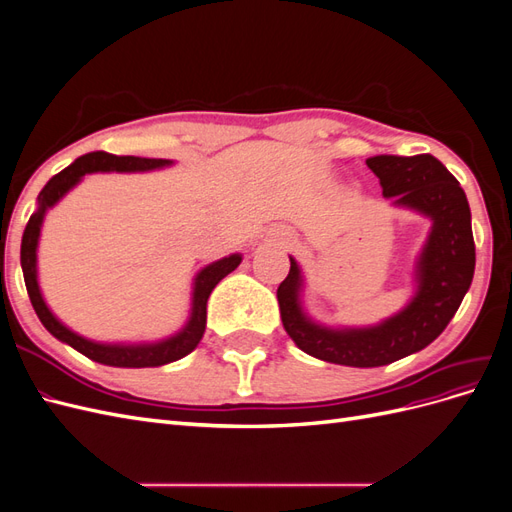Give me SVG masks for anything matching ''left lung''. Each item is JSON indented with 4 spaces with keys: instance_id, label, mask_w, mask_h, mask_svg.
Segmentation results:
<instances>
[{
    "instance_id": "left-lung-1",
    "label": "left lung",
    "mask_w": 512,
    "mask_h": 512,
    "mask_svg": "<svg viewBox=\"0 0 512 512\" xmlns=\"http://www.w3.org/2000/svg\"><path fill=\"white\" fill-rule=\"evenodd\" d=\"M367 166L382 194L397 207L427 215L431 232L416 262V294L399 314L376 327L329 329L312 322L301 307L303 286L297 260L277 288L286 333L303 352L348 367H380L429 346L451 322L472 284L476 250L466 192L446 166L429 153L374 156Z\"/></svg>"
}]
</instances>
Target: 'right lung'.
<instances>
[{
    "mask_svg": "<svg viewBox=\"0 0 512 512\" xmlns=\"http://www.w3.org/2000/svg\"><path fill=\"white\" fill-rule=\"evenodd\" d=\"M173 164L170 160H156V158H136V156H113L106 151H91L74 160L68 168L61 170L49 183L44 185L38 194V209L29 218L23 241H21V267L29 301H32L40 322L44 329L49 331L59 342L72 346L85 354L87 359L111 365V367H160L166 363H173L190 354L200 339H203L207 327V299L211 290L218 286L228 273L235 271L241 265V254H230L218 262H211L203 271L196 275L194 292H192V314L185 327L175 333L173 337L162 339L156 344H98L91 339L81 337L79 333L70 331L66 324H61L49 307H46L42 292L38 286V271H36V252H38V239L40 228L44 222V215L53 205H57L76 183H79L87 173H108V170H117V173H143V170H156L162 166Z\"/></svg>",
    "mask_w": 512,
    "mask_h": 512,
    "instance_id": "1",
    "label": "right lung"
}]
</instances>
